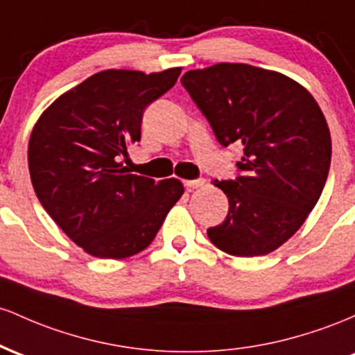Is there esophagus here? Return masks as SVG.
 Here are the masks:
<instances>
[{
    "label": "esophagus",
    "mask_w": 355,
    "mask_h": 355,
    "mask_svg": "<svg viewBox=\"0 0 355 355\" xmlns=\"http://www.w3.org/2000/svg\"><path fill=\"white\" fill-rule=\"evenodd\" d=\"M206 184V179L205 178H198V179H189V181H184V186L189 189L194 188H202Z\"/></svg>",
    "instance_id": "34e87169"
}]
</instances>
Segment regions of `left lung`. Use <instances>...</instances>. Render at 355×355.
<instances>
[{"instance_id":"8db88e82","label":"left lung","mask_w":355,"mask_h":355,"mask_svg":"<svg viewBox=\"0 0 355 355\" xmlns=\"http://www.w3.org/2000/svg\"><path fill=\"white\" fill-rule=\"evenodd\" d=\"M182 87L223 147L243 144L238 174L214 181L228 196L211 243L234 257L266 254L292 236L327 181L332 141L315 98L285 75L218 63L182 75Z\"/></svg>"}]
</instances>
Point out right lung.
Masks as SVG:
<instances>
[{
  "label": "right lung",
  "mask_w": 355,
  "mask_h": 355,
  "mask_svg": "<svg viewBox=\"0 0 355 355\" xmlns=\"http://www.w3.org/2000/svg\"><path fill=\"white\" fill-rule=\"evenodd\" d=\"M179 73L98 71L51 103L31 132L35 193L92 257L121 260L142 252L184 193L179 179L156 184L121 162L127 146L141 141L146 107L173 89Z\"/></svg>",
  "instance_id": "add662e5"
}]
</instances>
